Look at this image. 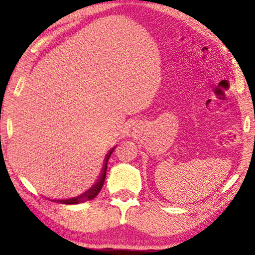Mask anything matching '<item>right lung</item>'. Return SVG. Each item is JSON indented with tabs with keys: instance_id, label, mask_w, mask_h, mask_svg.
I'll return each mask as SVG.
<instances>
[{
	"instance_id": "right-lung-1",
	"label": "right lung",
	"mask_w": 255,
	"mask_h": 255,
	"mask_svg": "<svg viewBox=\"0 0 255 255\" xmlns=\"http://www.w3.org/2000/svg\"><path fill=\"white\" fill-rule=\"evenodd\" d=\"M115 150V147H112L109 153L106 155V159H105V165H103V169H102V173L100 175V178H99L98 182H96V184L92 185V188H90L88 191H85L84 193H82V195L74 197V198H70V199H64V200H53L55 202H58V204H64V205H77V204H82V202H85V201H89V200H92L94 199L98 196V193L100 192L101 188L103 187V183H105V180H106V173H107V166H108V161H109V157L111 156L112 152Z\"/></svg>"
}]
</instances>
